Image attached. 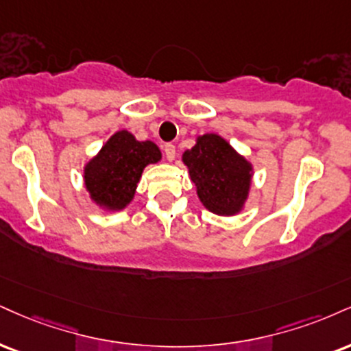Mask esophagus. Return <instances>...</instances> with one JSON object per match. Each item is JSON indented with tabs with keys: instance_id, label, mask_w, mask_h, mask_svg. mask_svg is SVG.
Segmentation results:
<instances>
[{
	"instance_id": "34e87169",
	"label": "esophagus",
	"mask_w": 351,
	"mask_h": 351,
	"mask_svg": "<svg viewBox=\"0 0 351 351\" xmlns=\"http://www.w3.org/2000/svg\"><path fill=\"white\" fill-rule=\"evenodd\" d=\"M163 152H165V157H167V160H175L176 157V147L173 145V143H165L163 147Z\"/></svg>"
}]
</instances>
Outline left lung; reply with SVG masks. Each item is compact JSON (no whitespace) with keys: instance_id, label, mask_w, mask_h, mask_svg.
Instances as JSON below:
<instances>
[{"instance_id":"8db88e82","label":"left lung","mask_w":351,"mask_h":351,"mask_svg":"<svg viewBox=\"0 0 351 351\" xmlns=\"http://www.w3.org/2000/svg\"><path fill=\"white\" fill-rule=\"evenodd\" d=\"M197 196L210 213L234 216L242 209L250 188L252 167L216 134L197 138L191 150L183 154Z\"/></svg>"}]
</instances>
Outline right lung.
Masks as SVG:
<instances>
[{
	"mask_svg": "<svg viewBox=\"0 0 351 351\" xmlns=\"http://www.w3.org/2000/svg\"><path fill=\"white\" fill-rule=\"evenodd\" d=\"M160 158L154 142H138L128 130H119L86 165L84 184L93 201L108 209H122L134 197L143 168Z\"/></svg>",
	"mask_w": 351,
	"mask_h": 351,
	"instance_id": "add662e5",
	"label": "right lung"
}]
</instances>
